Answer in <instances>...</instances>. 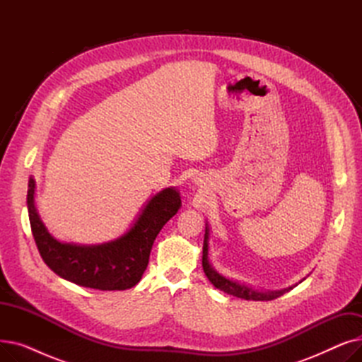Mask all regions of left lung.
<instances>
[{
    "label": "left lung",
    "mask_w": 362,
    "mask_h": 362,
    "mask_svg": "<svg viewBox=\"0 0 362 362\" xmlns=\"http://www.w3.org/2000/svg\"><path fill=\"white\" fill-rule=\"evenodd\" d=\"M206 239H208V232H205V239H204V248H202V267H204V273L205 276L208 277V280H210L214 286L226 293L229 295H233V296H238V298H242V299H246V300H272V299H276L279 296H281L283 293L289 292L292 288H288L284 291H279V292H269V293H264V292H258V291H254L251 288H246L243 286V284H239V283H235L232 280H227L226 277L220 276L211 265L210 262H208V243H206Z\"/></svg>",
    "instance_id": "left-lung-1"
}]
</instances>
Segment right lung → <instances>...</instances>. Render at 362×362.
Returning a JSON list of instances; mask_svg holds the SVG:
<instances>
[{
    "instance_id": "add662e5",
    "label": "right lung",
    "mask_w": 362,
    "mask_h": 362,
    "mask_svg": "<svg viewBox=\"0 0 362 362\" xmlns=\"http://www.w3.org/2000/svg\"><path fill=\"white\" fill-rule=\"evenodd\" d=\"M35 182L29 179L28 211L30 229L42 259L60 277L98 291H126L142 279L152 245L163 226L180 208L176 189H164L152 198L130 230L114 242L79 246L55 240L35 208Z\"/></svg>"
}]
</instances>
